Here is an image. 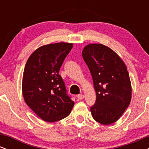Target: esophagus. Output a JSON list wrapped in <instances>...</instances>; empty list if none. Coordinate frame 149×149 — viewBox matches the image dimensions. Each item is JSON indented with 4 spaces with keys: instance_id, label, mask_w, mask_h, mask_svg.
I'll list each match as a JSON object with an SVG mask.
<instances>
[{
    "instance_id": "34e87169",
    "label": "esophagus",
    "mask_w": 149,
    "mask_h": 149,
    "mask_svg": "<svg viewBox=\"0 0 149 149\" xmlns=\"http://www.w3.org/2000/svg\"><path fill=\"white\" fill-rule=\"evenodd\" d=\"M77 98H78V100H83V99L84 98V95H83V94H80V95H78V96H77Z\"/></svg>"
}]
</instances>
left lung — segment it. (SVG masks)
Returning <instances> with one entry per match:
<instances>
[{
	"label": "left lung",
	"mask_w": 149,
	"mask_h": 149,
	"mask_svg": "<svg viewBox=\"0 0 149 149\" xmlns=\"http://www.w3.org/2000/svg\"><path fill=\"white\" fill-rule=\"evenodd\" d=\"M82 55L96 92V102L90 109L92 117L102 125L113 123L131 101L132 85L127 66L117 53L102 44H88Z\"/></svg>",
	"instance_id": "8db88e82"
}]
</instances>
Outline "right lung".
Segmentation results:
<instances>
[{
  "label": "right lung",
  "instance_id": "add662e5",
  "mask_svg": "<svg viewBox=\"0 0 149 149\" xmlns=\"http://www.w3.org/2000/svg\"><path fill=\"white\" fill-rule=\"evenodd\" d=\"M72 47L73 43L64 42L42 45L31 54L25 65L22 85L24 100L46 122L64 119L74 106L59 74Z\"/></svg>",
  "mask_w": 149,
  "mask_h": 149
}]
</instances>
